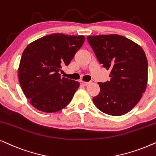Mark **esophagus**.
<instances>
[{
    "label": "esophagus",
    "instance_id": "34e87169",
    "mask_svg": "<svg viewBox=\"0 0 156 156\" xmlns=\"http://www.w3.org/2000/svg\"><path fill=\"white\" fill-rule=\"evenodd\" d=\"M81 82H82V84L84 86L88 85L89 84H90V83H91V82H84V81H81Z\"/></svg>",
    "mask_w": 156,
    "mask_h": 156
}]
</instances>
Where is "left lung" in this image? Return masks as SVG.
Masks as SVG:
<instances>
[{
    "label": "left lung",
    "mask_w": 156,
    "mask_h": 156,
    "mask_svg": "<svg viewBox=\"0 0 156 156\" xmlns=\"http://www.w3.org/2000/svg\"><path fill=\"white\" fill-rule=\"evenodd\" d=\"M87 41L100 64L110 69V81L98 82L93 102L102 112L120 116L137 104L147 83V60L140 46L118 34L89 36Z\"/></svg>",
    "instance_id": "left-lung-1"
}]
</instances>
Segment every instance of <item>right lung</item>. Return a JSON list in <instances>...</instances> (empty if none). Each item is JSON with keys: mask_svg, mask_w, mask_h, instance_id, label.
Here are the masks:
<instances>
[{"mask_svg": "<svg viewBox=\"0 0 156 156\" xmlns=\"http://www.w3.org/2000/svg\"><path fill=\"white\" fill-rule=\"evenodd\" d=\"M84 40V36L52 34L24 49L19 67L20 85L38 110L56 112L70 103L80 82L62 77L59 71L69 64Z\"/></svg>", "mask_w": 156, "mask_h": 156, "instance_id": "1", "label": "right lung"}]
</instances>
